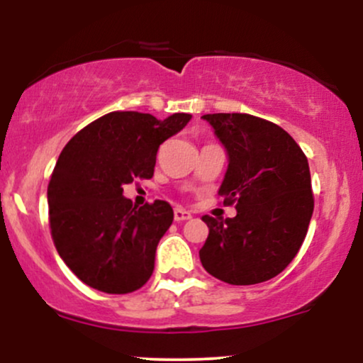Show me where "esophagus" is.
I'll list each match as a JSON object with an SVG mask.
<instances>
[{
	"label": "esophagus",
	"instance_id": "obj_1",
	"mask_svg": "<svg viewBox=\"0 0 363 363\" xmlns=\"http://www.w3.org/2000/svg\"><path fill=\"white\" fill-rule=\"evenodd\" d=\"M191 216L193 215H191L189 211L182 210V208H176V210H174V218H176V222H186V220H189Z\"/></svg>",
	"mask_w": 363,
	"mask_h": 363
}]
</instances>
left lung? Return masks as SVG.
I'll list each match as a JSON object with an SVG mask.
<instances>
[{
	"label": "left lung",
	"instance_id": "left-lung-1",
	"mask_svg": "<svg viewBox=\"0 0 363 363\" xmlns=\"http://www.w3.org/2000/svg\"><path fill=\"white\" fill-rule=\"evenodd\" d=\"M228 157L218 194L234 218L203 216L210 228L203 268L230 285L281 273L306 239L314 198L307 157L285 129L251 114H206Z\"/></svg>",
	"mask_w": 363,
	"mask_h": 363
}]
</instances>
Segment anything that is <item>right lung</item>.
Instances as JSON below:
<instances>
[{"label":"right lung","instance_id":"1","mask_svg":"<svg viewBox=\"0 0 363 363\" xmlns=\"http://www.w3.org/2000/svg\"><path fill=\"white\" fill-rule=\"evenodd\" d=\"M193 116L160 121L111 112L62 148L48 187L49 223L61 259L83 283L106 294L141 289L155 268L157 245L172 225L167 201L133 206L123 186L150 179L158 147Z\"/></svg>","mask_w":363,"mask_h":363}]
</instances>
